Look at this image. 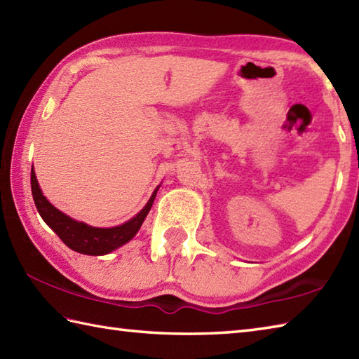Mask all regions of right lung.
I'll return each instance as SVG.
<instances>
[{"mask_svg":"<svg viewBox=\"0 0 359 359\" xmlns=\"http://www.w3.org/2000/svg\"><path fill=\"white\" fill-rule=\"evenodd\" d=\"M30 187H32L35 207L44 222L49 225L50 230L57 233L58 238L71 250L88 256L108 255L111 251L120 248L121 245H125V243L131 241L137 231L140 230L144 217L148 216L152 202H154L156 194L160 188L158 185L154 189V193L151 194L147 205L133 219H129L128 222L111 228H98L80 222V220H75L53 207L43 196L41 188L38 185L34 166L32 171H30Z\"/></svg>","mask_w":359,"mask_h":359,"instance_id":"1","label":"right lung"}]
</instances>
